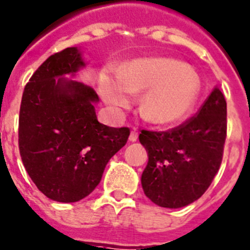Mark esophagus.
Segmentation results:
<instances>
[{
	"label": "esophagus",
	"mask_w": 250,
	"mask_h": 250,
	"mask_svg": "<svg viewBox=\"0 0 250 250\" xmlns=\"http://www.w3.org/2000/svg\"><path fill=\"white\" fill-rule=\"evenodd\" d=\"M137 139H139V133H137L136 129H133V131L131 132V135H129V141H131V143H135V141H137Z\"/></svg>",
	"instance_id": "esophagus-1"
}]
</instances>
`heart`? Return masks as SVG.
I'll return each mask as SVG.
<instances>
[{"label":"heart","instance_id":"b5f03b06","mask_svg":"<svg viewBox=\"0 0 250 250\" xmlns=\"http://www.w3.org/2000/svg\"><path fill=\"white\" fill-rule=\"evenodd\" d=\"M100 92L114 107L129 105V93L144 92L140 111L151 123L176 125L195 105L199 81L185 64L166 58L137 59L122 68L119 78L104 73Z\"/></svg>","mask_w":250,"mask_h":250}]
</instances>
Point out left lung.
<instances>
[{
  "label": "left lung",
  "mask_w": 250,
  "mask_h": 250,
  "mask_svg": "<svg viewBox=\"0 0 250 250\" xmlns=\"http://www.w3.org/2000/svg\"><path fill=\"white\" fill-rule=\"evenodd\" d=\"M226 131L227 106L220 88L178 127L143 129L139 139L149 155L141 176L145 195L164 208H181L198 200L220 169Z\"/></svg>",
  "instance_id": "8db88e82"
}]
</instances>
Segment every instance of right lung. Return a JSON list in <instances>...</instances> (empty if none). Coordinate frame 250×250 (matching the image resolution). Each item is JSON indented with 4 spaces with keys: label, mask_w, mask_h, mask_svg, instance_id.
Here are the masks:
<instances>
[{
    "label": "right lung",
    "mask_w": 250,
    "mask_h": 250,
    "mask_svg": "<svg viewBox=\"0 0 250 250\" xmlns=\"http://www.w3.org/2000/svg\"><path fill=\"white\" fill-rule=\"evenodd\" d=\"M84 66L77 47L51 55L24 88L19 114V150L41 192L62 203L86 198L100 184L107 162L127 144L129 128L97 121L99 96L74 76Z\"/></svg>",
    "instance_id": "obj_1"
}]
</instances>
